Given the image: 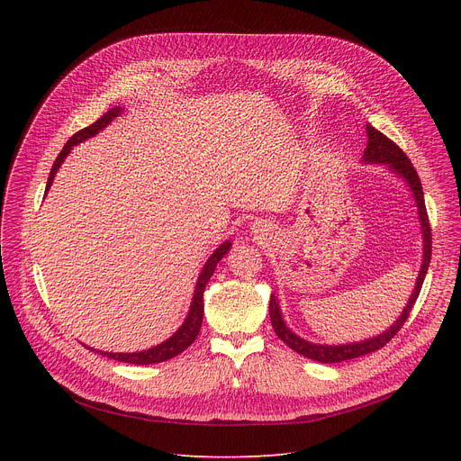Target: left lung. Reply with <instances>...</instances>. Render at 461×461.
Here are the masks:
<instances>
[{
  "mask_svg": "<svg viewBox=\"0 0 461 461\" xmlns=\"http://www.w3.org/2000/svg\"><path fill=\"white\" fill-rule=\"evenodd\" d=\"M366 148L365 153L361 157L363 164H381L384 167H388V171H392L393 175H398L402 180L407 182L409 189L412 191V196L416 201V208H418V221H420V228H421V237H423V258H421V268L416 279V286L407 301V306L403 308V312L400 313V317L392 322L390 328H386L384 332L377 334L375 338H368L363 341H356V343H345V345H319V343H312L306 341L304 338L297 336L295 332H292V328H288V324L283 319L281 313V306L277 297L272 294L270 295V319H272V326L276 334L279 336V339L283 343H286L294 352L319 361V363H341V361H348V359H356L361 356H366L370 352L379 350L381 347H384L393 336L400 332V328L405 324L407 317L411 315V310L421 292V285L425 281L429 265H430V255H432V235H430V226H429V217H427V208H425V196H423V187L420 182V176L414 169V166L411 164L409 157L393 144L390 139H386L383 133L375 127H372L370 123H366Z\"/></svg>",
  "mask_w": 461,
  "mask_h": 461,
  "instance_id": "obj_1",
  "label": "left lung"
}]
</instances>
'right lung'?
I'll return each instance as SVG.
<instances>
[{
	"label": "right lung",
	"mask_w": 461,
	"mask_h": 461,
	"mask_svg": "<svg viewBox=\"0 0 461 461\" xmlns=\"http://www.w3.org/2000/svg\"><path fill=\"white\" fill-rule=\"evenodd\" d=\"M123 111V107L116 105L113 109H109L102 118H98L95 123H91L89 127H84L80 129L78 133H75L69 142L63 146L61 153L58 155L56 162L52 164V169L49 173V178H47V185H45V194L47 191L50 189L52 185V180L59 169V166L63 164V160L68 158V155L73 151L75 146L86 142L87 139L91 137H96L102 129H105L116 116H120ZM231 248V240H226L222 242L212 255L210 258L206 260V265L203 267L201 274H199V279H196V286H194V292H193V299H191V306H189V312L184 319V322L180 324L178 330L166 341H162L160 345L157 347H151L148 350H142V352H102V350H96V348H91V352H96V354H102V356H107L114 361H122V363H133V365H153V363H162V361H167L175 356H178L180 352H184L194 339L196 336H199L201 332V326H203V315H204V290H206V285L210 281V277L213 276L219 260L230 251Z\"/></svg>",
	"instance_id": "1"
}]
</instances>
